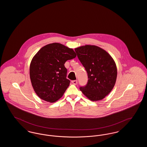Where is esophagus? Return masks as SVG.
Instances as JSON below:
<instances>
[{"instance_id":"esophagus-1","label":"esophagus","mask_w":147,"mask_h":147,"mask_svg":"<svg viewBox=\"0 0 147 147\" xmlns=\"http://www.w3.org/2000/svg\"><path fill=\"white\" fill-rule=\"evenodd\" d=\"M71 83L74 85H77V83H78V80H72Z\"/></svg>"}]
</instances>
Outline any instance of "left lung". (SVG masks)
Wrapping results in <instances>:
<instances>
[{
	"instance_id": "obj_1",
	"label": "left lung",
	"mask_w": 147,
	"mask_h": 147,
	"mask_svg": "<svg viewBox=\"0 0 147 147\" xmlns=\"http://www.w3.org/2000/svg\"><path fill=\"white\" fill-rule=\"evenodd\" d=\"M77 56L88 73V82L80 90L92 101L101 100L113 88L117 70L112 57L95 45H85L75 49Z\"/></svg>"
}]
</instances>
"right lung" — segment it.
<instances>
[{
	"mask_svg": "<svg viewBox=\"0 0 147 147\" xmlns=\"http://www.w3.org/2000/svg\"><path fill=\"white\" fill-rule=\"evenodd\" d=\"M76 56L73 49L59 43L48 44L37 52L30 63V77L39 98L55 102L63 96L70 84L64 64Z\"/></svg>",
	"mask_w": 147,
	"mask_h": 147,
	"instance_id": "1",
	"label": "right lung"
}]
</instances>
